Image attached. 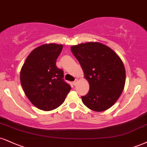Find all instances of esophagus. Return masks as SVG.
I'll return each mask as SVG.
<instances>
[{"instance_id": "1", "label": "esophagus", "mask_w": 147, "mask_h": 147, "mask_svg": "<svg viewBox=\"0 0 147 147\" xmlns=\"http://www.w3.org/2000/svg\"><path fill=\"white\" fill-rule=\"evenodd\" d=\"M77 82H78V79H76L75 80L73 81V85H74V86H76V85H77Z\"/></svg>"}]
</instances>
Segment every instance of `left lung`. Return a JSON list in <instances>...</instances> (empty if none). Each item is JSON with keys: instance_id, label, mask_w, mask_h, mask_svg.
<instances>
[{"instance_id": "8db88e82", "label": "left lung", "mask_w": 147, "mask_h": 147, "mask_svg": "<svg viewBox=\"0 0 147 147\" xmlns=\"http://www.w3.org/2000/svg\"><path fill=\"white\" fill-rule=\"evenodd\" d=\"M90 85L81 96L86 107L95 112L110 108L117 101L125 84L123 61L111 48L100 42H87L70 47Z\"/></svg>"}]
</instances>
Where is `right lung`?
Returning <instances> with one entry per match:
<instances>
[{"label": "right lung", "instance_id": "obj_1", "mask_svg": "<svg viewBox=\"0 0 147 147\" xmlns=\"http://www.w3.org/2000/svg\"><path fill=\"white\" fill-rule=\"evenodd\" d=\"M62 45L45 44L30 53L20 70V83L33 105L44 111L56 109L64 102L71 87L56 66Z\"/></svg>", "mask_w": 147, "mask_h": 147}]
</instances>
